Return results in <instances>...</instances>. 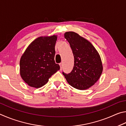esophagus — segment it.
<instances>
[{"label": "esophagus", "instance_id": "1", "mask_svg": "<svg viewBox=\"0 0 126 126\" xmlns=\"http://www.w3.org/2000/svg\"><path fill=\"white\" fill-rule=\"evenodd\" d=\"M59 65L60 66V70H62V69H63V63H60Z\"/></svg>", "mask_w": 126, "mask_h": 126}]
</instances>
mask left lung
<instances>
[{"label":"left lung","mask_w":126,"mask_h":126,"mask_svg":"<svg viewBox=\"0 0 126 126\" xmlns=\"http://www.w3.org/2000/svg\"><path fill=\"white\" fill-rule=\"evenodd\" d=\"M74 56L73 69L69 74L63 72L67 82L80 90L88 89L100 79L103 71L101 57L92 44L73 32H66Z\"/></svg>","instance_id":"obj_1"}]
</instances>
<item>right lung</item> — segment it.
Listing matches in <instances>:
<instances>
[{"label": "right lung", "instance_id": "obj_1", "mask_svg": "<svg viewBox=\"0 0 126 126\" xmlns=\"http://www.w3.org/2000/svg\"><path fill=\"white\" fill-rule=\"evenodd\" d=\"M57 35L40 36L26 48L20 60V74L30 87L40 88L60 70L55 63V46Z\"/></svg>", "mask_w": 126, "mask_h": 126}]
</instances>
